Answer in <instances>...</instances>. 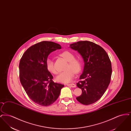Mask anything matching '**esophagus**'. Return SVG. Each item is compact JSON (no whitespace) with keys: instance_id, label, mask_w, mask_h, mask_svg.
I'll return each instance as SVG.
<instances>
[{"instance_id":"34e87169","label":"esophagus","mask_w":131,"mask_h":131,"mask_svg":"<svg viewBox=\"0 0 131 131\" xmlns=\"http://www.w3.org/2000/svg\"><path fill=\"white\" fill-rule=\"evenodd\" d=\"M67 85L69 86H71L72 87H76V85L74 84V83H69V84H67Z\"/></svg>"}]
</instances>
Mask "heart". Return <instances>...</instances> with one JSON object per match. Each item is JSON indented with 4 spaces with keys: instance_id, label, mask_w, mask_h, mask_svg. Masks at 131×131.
Returning a JSON list of instances; mask_svg holds the SVG:
<instances>
[{
    "instance_id": "b5f03b06",
    "label": "heart",
    "mask_w": 131,
    "mask_h": 131,
    "mask_svg": "<svg viewBox=\"0 0 131 131\" xmlns=\"http://www.w3.org/2000/svg\"><path fill=\"white\" fill-rule=\"evenodd\" d=\"M60 56L68 61V63L65 67L66 70L58 75L56 80L61 82L67 83L73 79L75 73H78L81 71L82 63L79 59L75 58L74 54L70 51H64L60 53ZM46 66L47 69L50 73L54 75L57 74L58 72L54 67V63L51 59H47Z\"/></svg>"
}]
</instances>
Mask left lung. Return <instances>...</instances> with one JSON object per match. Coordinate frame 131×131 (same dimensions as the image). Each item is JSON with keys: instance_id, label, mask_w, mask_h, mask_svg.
Segmentation results:
<instances>
[{"instance_id": "obj_1", "label": "left lung", "mask_w": 131, "mask_h": 131, "mask_svg": "<svg viewBox=\"0 0 131 131\" xmlns=\"http://www.w3.org/2000/svg\"><path fill=\"white\" fill-rule=\"evenodd\" d=\"M70 47L77 50L84 62L80 81L77 83L82 93L76 99L84 105L92 104L102 97L110 83L111 60L102 47L90 41H79L70 44Z\"/></svg>"}]
</instances>
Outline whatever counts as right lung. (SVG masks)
Here are the masks:
<instances>
[{
  "instance_id": "1",
  "label": "right lung",
  "mask_w": 131,
  "mask_h": 131,
  "mask_svg": "<svg viewBox=\"0 0 131 131\" xmlns=\"http://www.w3.org/2000/svg\"><path fill=\"white\" fill-rule=\"evenodd\" d=\"M61 46L42 41L31 46L21 57L19 64V80L28 96L40 106L52 104L58 98L64 85L54 82L46 62L50 53Z\"/></svg>"
}]
</instances>
